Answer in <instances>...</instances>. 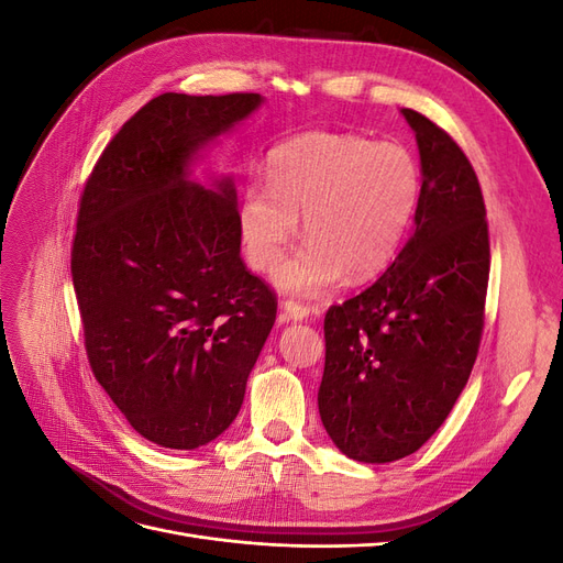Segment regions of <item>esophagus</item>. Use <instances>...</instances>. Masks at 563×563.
Returning <instances> with one entry per match:
<instances>
[{"label":"esophagus","instance_id":"34e87169","mask_svg":"<svg viewBox=\"0 0 563 563\" xmlns=\"http://www.w3.org/2000/svg\"><path fill=\"white\" fill-rule=\"evenodd\" d=\"M282 321H305L310 317V310L305 308V305L300 302H294V300H284L282 302Z\"/></svg>","mask_w":563,"mask_h":563}]
</instances>
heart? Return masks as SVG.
Returning a JSON list of instances; mask_svg holds the SVG:
<instances>
[{
  "mask_svg": "<svg viewBox=\"0 0 563 563\" xmlns=\"http://www.w3.org/2000/svg\"><path fill=\"white\" fill-rule=\"evenodd\" d=\"M267 187H251L240 203V234L253 269L284 258L302 216L305 244L275 272V286L319 296L347 275L364 282L401 249L420 201V168L399 143L364 135L308 131L267 155Z\"/></svg>",
  "mask_w": 563,
  "mask_h": 563,
  "instance_id": "b5f03b06",
  "label": "heart"
}]
</instances>
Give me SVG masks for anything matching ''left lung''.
Returning <instances> with one entry per match:
<instances>
[{
	"label": "left lung",
	"mask_w": 563,
	"mask_h": 563,
	"mask_svg": "<svg viewBox=\"0 0 563 563\" xmlns=\"http://www.w3.org/2000/svg\"><path fill=\"white\" fill-rule=\"evenodd\" d=\"M420 152L413 232L385 275L323 319L319 416L360 463L416 453L451 413L484 329L490 267L486 207L465 152L401 110Z\"/></svg>",
	"instance_id": "left-lung-1"
}]
</instances>
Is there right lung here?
Here are the masks:
<instances>
[{"instance_id":"1","label":"right lung","mask_w":563,"mask_h":563,"mask_svg":"<svg viewBox=\"0 0 563 563\" xmlns=\"http://www.w3.org/2000/svg\"><path fill=\"white\" fill-rule=\"evenodd\" d=\"M261 93H162L110 141L84 187L73 282L93 376L131 428L192 451L223 434L275 327L246 269L232 176H192Z\"/></svg>"}]
</instances>
